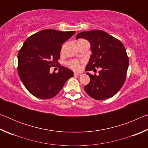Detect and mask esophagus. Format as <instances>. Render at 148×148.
Masks as SVG:
<instances>
[{"instance_id": "obj_1", "label": "esophagus", "mask_w": 148, "mask_h": 148, "mask_svg": "<svg viewBox=\"0 0 148 148\" xmlns=\"http://www.w3.org/2000/svg\"><path fill=\"white\" fill-rule=\"evenodd\" d=\"M74 76H80L82 75V73H77V72H74Z\"/></svg>"}]
</instances>
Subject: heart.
<instances>
[{
    "instance_id": "1",
    "label": "heart",
    "mask_w": 148,
    "mask_h": 148,
    "mask_svg": "<svg viewBox=\"0 0 148 148\" xmlns=\"http://www.w3.org/2000/svg\"><path fill=\"white\" fill-rule=\"evenodd\" d=\"M63 48L64 47H62L61 49V51H63ZM66 66L69 67L70 69H71L72 70H74V71H78V70L80 69V62L77 60L74 59V60H71V61H69L66 62Z\"/></svg>"
}]
</instances>
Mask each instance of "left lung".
<instances>
[{"instance_id":"left-lung-1","label":"left lung","mask_w":148,"mask_h":148,"mask_svg":"<svg viewBox=\"0 0 148 148\" xmlns=\"http://www.w3.org/2000/svg\"><path fill=\"white\" fill-rule=\"evenodd\" d=\"M84 38L91 44L92 55L86 71L99 74H87L89 83L84 87L92 99L105 100L111 98L123 85L129 66V57L121 41L101 30L85 31L77 34L76 39Z\"/></svg>"}]
</instances>
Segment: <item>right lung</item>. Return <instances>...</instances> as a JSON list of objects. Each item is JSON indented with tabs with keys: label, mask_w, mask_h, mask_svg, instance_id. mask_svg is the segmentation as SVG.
Returning a JSON list of instances; mask_svg holds the SVG:
<instances>
[{
	"label": "right lung",
	"mask_w": 148,
	"mask_h": 148,
	"mask_svg": "<svg viewBox=\"0 0 148 148\" xmlns=\"http://www.w3.org/2000/svg\"><path fill=\"white\" fill-rule=\"evenodd\" d=\"M75 31L62 32L46 29L31 35L19 49L17 72L22 83L30 93L37 98L49 99L62 89L73 72L60 66L57 73L49 72L50 67L59 63L64 42Z\"/></svg>",
	"instance_id": "right-lung-1"
}]
</instances>
